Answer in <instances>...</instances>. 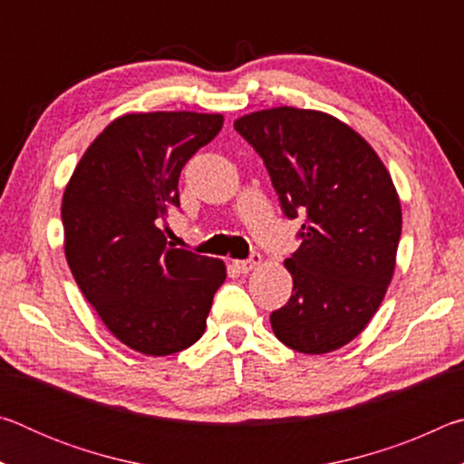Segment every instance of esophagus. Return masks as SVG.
<instances>
[{
  "mask_svg": "<svg viewBox=\"0 0 464 464\" xmlns=\"http://www.w3.org/2000/svg\"><path fill=\"white\" fill-rule=\"evenodd\" d=\"M260 264H262V256L260 254H251L249 260H235L233 268L237 270L239 274H247L251 270H256Z\"/></svg>",
  "mask_w": 464,
  "mask_h": 464,
  "instance_id": "esophagus-1",
  "label": "esophagus"
}]
</instances>
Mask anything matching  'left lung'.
Instances as JSON below:
<instances>
[{
  "instance_id": "1",
  "label": "left lung",
  "mask_w": 464,
  "mask_h": 464,
  "mask_svg": "<svg viewBox=\"0 0 464 464\" xmlns=\"http://www.w3.org/2000/svg\"><path fill=\"white\" fill-rule=\"evenodd\" d=\"M233 127L264 160L285 217L303 218L274 335L303 354L342 348L381 307L395 270L401 204L389 171L356 130L319 110H260Z\"/></svg>"
}]
</instances>
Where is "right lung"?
<instances>
[{
  "label": "right lung",
  "instance_id": "1",
  "mask_svg": "<svg viewBox=\"0 0 464 464\" xmlns=\"http://www.w3.org/2000/svg\"><path fill=\"white\" fill-rule=\"evenodd\" d=\"M223 129L221 114L140 112L108 124L63 194L65 257L116 340L147 356L196 343L225 264L168 243L188 160Z\"/></svg>",
  "mask_w": 464,
  "mask_h": 464
}]
</instances>
